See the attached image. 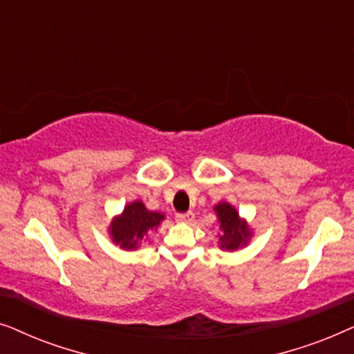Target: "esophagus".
<instances>
[{
  "instance_id": "34e87169",
  "label": "esophagus",
  "mask_w": 354,
  "mask_h": 354,
  "mask_svg": "<svg viewBox=\"0 0 354 354\" xmlns=\"http://www.w3.org/2000/svg\"><path fill=\"white\" fill-rule=\"evenodd\" d=\"M193 219H195V214H193L192 211H188V212H177V214H176V221L177 222H192Z\"/></svg>"
}]
</instances>
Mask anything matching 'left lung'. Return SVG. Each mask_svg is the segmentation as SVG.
Masks as SVG:
<instances>
[{"mask_svg":"<svg viewBox=\"0 0 354 354\" xmlns=\"http://www.w3.org/2000/svg\"><path fill=\"white\" fill-rule=\"evenodd\" d=\"M214 209L219 217L221 229L224 230L219 239L222 248L236 250L239 246L246 245V240L250 239L251 234L245 222L239 219V212L235 211V207H232L229 203H221Z\"/></svg>","mask_w":354,"mask_h":354,"instance_id":"1","label":"left lung"}]
</instances>
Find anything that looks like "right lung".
<instances>
[{
    "instance_id": "right-lung-1",
    "label": "right lung",
    "mask_w": 354,
    "mask_h": 354,
    "mask_svg": "<svg viewBox=\"0 0 354 354\" xmlns=\"http://www.w3.org/2000/svg\"><path fill=\"white\" fill-rule=\"evenodd\" d=\"M162 219V214L148 211L142 201H135L125 207L122 216H119L111 225L113 241L124 250L137 248L138 240H143V235L148 230L156 229Z\"/></svg>"
}]
</instances>
